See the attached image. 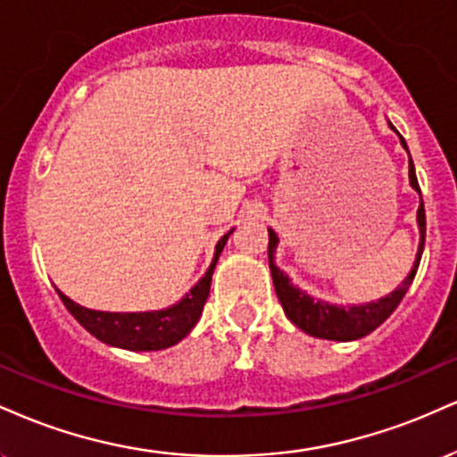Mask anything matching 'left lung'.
<instances>
[{
	"label": "left lung",
	"mask_w": 457,
	"mask_h": 457,
	"mask_svg": "<svg viewBox=\"0 0 457 457\" xmlns=\"http://www.w3.org/2000/svg\"><path fill=\"white\" fill-rule=\"evenodd\" d=\"M391 129H395L391 124ZM403 148H406V141L400 135ZM408 150V148H406ZM411 185L419 188L417 176H414V165L411 161ZM417 221H419V232H421V243H419V251H417V260H414V266L411 270V275L403 279V283L397 287L395 292H391L389 296L380 298L378 303H370V305H361V307H335L328 305V303L322 301H313L312 296H307L305 292H301L298 287H295L283 275V270H279L275 266V246H277V234L269 229V266H270V275H272V283H275V292L279 296L283 312L286 316L296 324L298 328L305 330L307 335L312 337H320V339H335V342H350V339H359L370 335L371 330H376L385 322L386 318L395 312L397 305L402 303L403 295L408 292L411 283L417 275L419 262H421V253H423V245H426V211H423V202L417 211Z\"/></svg>",
	"instance_id": "obj_1"
}]
</instances>
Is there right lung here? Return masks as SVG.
Instances as JSON below:
<instances>
[{
  "label": "right lung",
  "instance_id": "1",
  "mask_svg": "<svg viewBox=\"0 0 457 457\" xmlns=\"http://www.w3.org/2000/svg\"><path fill=\"white\" fill-rule=\"evenodd\" d=\"M232 234V232H229ZM225 234L217 243L214 249V260L211 269L206 270V275L199 279L195 286L191 287V292L182 298L180 303L171 305L170 309H161V312H145V313H109V312H94V309H86L77 303H72L71 298L60 295L62 303H64L68 312L75 316V320L81 324L87 333H92L94 337L101 339V342L115 345V348L124 350H162L170 348L185 339L191 328L195 327L199 316H202L204 303H206L208 295H211V281L214 266H217L219 255H221L225 243H228V236Z\"/></svg>",
  "mask_w": 457,
  "mask_h": 457
}]
</instances>
